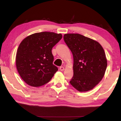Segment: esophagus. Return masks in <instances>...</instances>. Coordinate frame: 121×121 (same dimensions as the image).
I'll use <instances>...</instances> for the list:
<instances>
[{
	"mask_svg": "<svg viewBox=\"0 0 121 121\" xmlns=\"http://www.w3.org/2000/svg\"><path fill=\"white\" fill-rule=\"evenodd\" d=\"M60 70H61V71H63L65 70V68L63 67H62V66H61V67H60Z\"/></svg>",
	"mask_w": 121,
	"mask_h": 121,
	"instance_id": "1",
	"label": "esophagus"
}]
</instances>
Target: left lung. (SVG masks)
<instances>
[{
  "label": "left lung",
  "instance_id": "8db88e82",
  "mask_svg": "<svg viewBox=\"0 0 121 121\" xmlns=\"http://www.w3.org/2000/svg\"><path fill=\"white\" fill-rule=\"evenodd\" d=\"M63 39L73 56L71 85L79 92L93 89L101 81L107 66L104 48L97 41L78 34H65Z\"/></svg>",
  "mask_w": 121,
  "mask_h": 121
}]
</instances>
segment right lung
I'll return each mask as SVG.
<instances>
[{
  "label": "right lung",
  "mask_w": 121,
  "mask_h": 121,
  "mask_svg": "<svg viewBox=\"0 0 121 121\" xmlns=\"http://www.w3.org/2000/svg\"><path fill=\"white\" fill-rule=\"evenodd\" d=\"M62 37L61 34L41 32L28 36L19 45L16 68L29 85L39 87L48 83L58 70L53 64V47Z\"/></svg>",
  "instance_id": "add662e5"
}]
</instances>
